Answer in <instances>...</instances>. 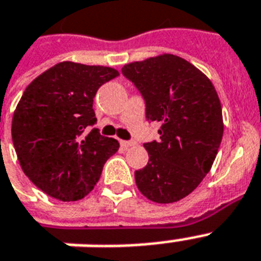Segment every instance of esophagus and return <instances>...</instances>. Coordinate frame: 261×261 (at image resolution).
Masks as SVG:
<instances>
[{
  "mask_svg": "<svg viewBox=\"0 0 261 261\" xmlns=\"http://www.w3.org/2000/svg\"><path fill=\"white\" fill-rule=\"evenodd\" d=\"M135 142L134 141H120V146H123L124 149H127V147H130V146H134Z\"/></svg>",
  "mask_w": 261,
  "mask_h": 261,
  "instance_id": "obj_1",
  "label": "esophagus"
}]
</instances>
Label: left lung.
I'll list each match as a JSON object with an SVG mask.
<instances>
[{
    "label": "left lung",
    "instance_id": "8db88e82",
    "mask_svg": "<svg viewBox=\"0 0 261 261\" xmlns=\"http://www.w3.org/2000/svg\"><path fill=\"white\" fill-rule=\"evenodd\" d=\"M146 106L160 122V141L145 143L149 163L135 171L138 190L155 203L190 195L211 169L223 135L222 107L211 81L188 61L163 54L124 65Z\"/></svg>",
    "mask_w": 261,
    "mask_h": 261
}]
</instances>
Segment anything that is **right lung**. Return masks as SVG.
<instances>
[{"instance_id": "obj_1", "label": "right lung", "mask_w": 261, "mask_h": 261, "mask_svg": "<svg viewBox=\"0 0 261 261\" xmlns=\"http://www.w3.org/2000/svg\"><path fill=\"white\" fill-rule=\"evenodd\" d=\"M118 70L61 62L24 90L12 120V139L25 176L44 194L63 202L87 196L102 167L119 149L97 128L93 97Z\"/></svg>"}]
</instances>
